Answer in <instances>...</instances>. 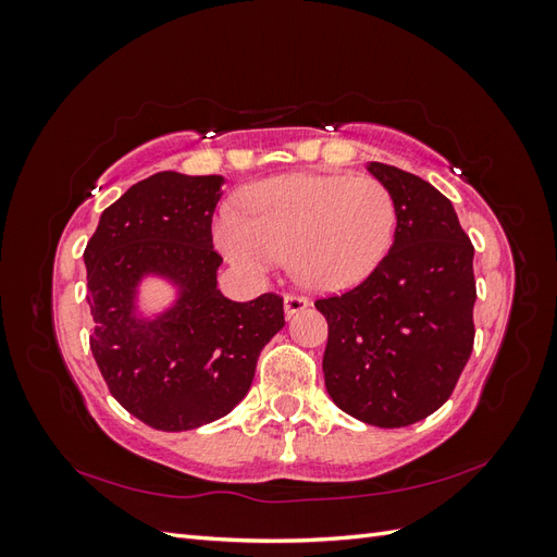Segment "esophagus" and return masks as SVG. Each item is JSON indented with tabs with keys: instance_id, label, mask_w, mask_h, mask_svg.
<instances>
[{
	"instance_id": "esophagus-1",
	"label": "esophagus",
	"mask_w": 557,
	"mask_h": 557,
	"mask_svg": "<svg viewBox=\"0 0 557 557\" xmlns=\"http://www.w3.org/2000/svg\"><path fill=\"white\" fill-rule=\"evenodd\" d=\"M309 307V301L305 299V297H297V295H285V299H283V311H285V315H295V313H299V311H305Z\"/></svg>"
}]
</instances>
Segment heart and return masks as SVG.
Here are the masks:
<instances>
[{
  "mask_svg": "<svg viewBox=\"0 0 557 557\" xmlns=\"http://www.w3.org/2000/svg\"><path fill=\"white\" fill-rule=\"evenodd\" d=\"M246 218L223 211L218 248L248 274L290 260L315 293H339L372 276L391 250L397 207L374 176L290 174L262 181L244 197Z\"/></svg>",
  "mask_w": 557,
  "mask_h": 557,
  "instance_id": "b5f03b06",
  "label": "heart"
}]
</instances>
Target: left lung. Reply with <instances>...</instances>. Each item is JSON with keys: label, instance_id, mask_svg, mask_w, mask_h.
<instances>
[{"label": "left lung", "instance_id": "8db88e82", "mask_svg": "<svg viewBox=\"0 0 557 557\" xmlns=\"http://www.w3.org/2000/svg\"><path fill=\"white\" fill-rule=\"evenodd\" d=\"M397 207L395 242L358 288L318 299L325 387L348 416L407 428L450 397L474 346V246L450 199L393 164L367 162Z\"/></svg>", "mask_w": 557, "mask_h": 557}]
</instances>
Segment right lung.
<instances>
[{"instance_id": "obj_1", "label": "right lung", "mask_w": 557, "mask_h": 557, "mask_svg": "<svg viewBox=\"0 0 557 557\" xmlns=\"http://www.w3.org/2000/svg\"><path fill=\"white\" fill-rule=\"evenodd\" d=\"M223 176L158 172L115 199L83 252L95 320L90 350L111 395L162 432L227 416L250 391L260 350L285 325L283 299L218 290L211 221ZM173 290L143 307V285Z\"/></svg>"}]
</instances>
